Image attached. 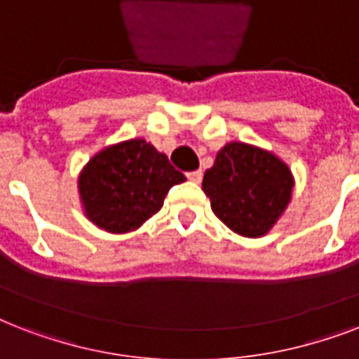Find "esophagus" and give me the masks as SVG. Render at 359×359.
Returning <instances> with one entry per match:
<instances>
[{
  "instance_id": "34e87169",
  "label": "esophagus",
  "mask_w": 359,
  "mask_h": 359,
  "mask_svg": "<svg viewBox=\"0 0 359 359\" xmlns=\"http://www.w3.org/2000/svg\"><path fill=\"white\" fill-rule=\"evenodd\" d=\"M186 177H188V180H191V182L199 184V182H201V179H203L201 169H197V171H190V173H186Z\"/></svg>"
}]
</instances>
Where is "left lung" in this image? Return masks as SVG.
<instances>
[{"label": "left lung", "instance_id": "obj_1", "mask_svg": "<svg viewBox=\"0 0 359 359\" xmlns=\"http://www.w3.org/2000/svg\"><path fill=\"white\" fill-rule=\"evenodd\" d=\"M292 190V171L278 154L242 141L225 143L203 177L212 212L245 238H261L273 229Z\"/></svg>", "mask_w": 359, "mask_h": 359}]
</instances>
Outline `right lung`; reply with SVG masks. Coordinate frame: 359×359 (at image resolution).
<instances>
[{
	"instance_id": "right-lung-1",
	"label": "right lung",
	"mask_w": 359,
	"mask_h": 359,
	"mask_svg": "<svg viewBox=\"0 0 359 359\" xmlns=\"http://www.w3.org/2000/svg\"><path fill=\"white\" fill-rule=\"evenodd\" d=\"M184 180L163 152L143 137H132L104 147L83 165L78 196L91 224L124 235L152 218L163 207L169 188Z\"/></svg>"
}]
</instances>
